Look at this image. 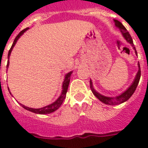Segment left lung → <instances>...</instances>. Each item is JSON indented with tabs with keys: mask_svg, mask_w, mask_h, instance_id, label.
Returning a JSON list of instances; mask_svg holds the SVG:
<instances>
[{
	"mask_svg": "<svg viewBox=\"0 0 148 148\" xmlns=\"http://www.w3.org/2000/svg\"><path fill=\"white\" fill-rule=\"evenodd\" d=\"M114 22L115 27L119 29L120 31H121V33L122 36H123L124 39L127 40V42H128L129 44L133 47V49L134 50V52H135L136 55L138 56V53H137L136 48L135 47H134V45L133 40H132L131 35H130V34L127 32V29L125 28V27H124L119 21H117V20L114 19ZM138 73L136 74V76L135 77H134V79L132 84L129 86L128 88H127L126 90H124V92H122L121 95H117V96H115V97H108V96H104V95H101V94H100L99 92H97V90L94 88L92 81H91V79H90V87L91 90H92V93L94 94V95L98 99L99 101H101L102 103H105V104H108V105H117V104H121V103H124V102L127 101L131 96H132V95H133L134 93L136 88L138 87V83H139V81H140V67L139 62L138 63Z\"/></svg>",
	"mask_w": 148,
	"mask_h": 148,
	"instance_id": "left-lung-1",
	"label": "left lung"
}]
</instances>
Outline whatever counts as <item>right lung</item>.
<instances>
[{"mask_svg":"<svg viewBox=\"0 0 148 148\" xmlns=\"http://www.w3.org/2000/svg\"><path fill=\"white\" fill-rule=\"evenodd\" d=\"M29 27H27V28L24 29L22 31H21L19 33V34L16 37V38H15L14 40V43H13L12 46H11L10 51L8 52V64H7V68H8V67H9V59H10V53H11L13 48H14V47L15 45H16V43H17V41L18 40V39H19V38L24 34V32L27 31ZM72 73H73V71H70L65 74L64 79V81H63L62 83V91L60 93V96L58 97V99H57L55 101H53V103H51V104H48V105L40 108H29V107H26V106L24 105V104H22V103H20V104H21L24 109H26V110H29V111H31V112L38 114H51V113L54 112L55 110H57L58 108H60V105L62 104L63 101H64V100L65 97H66V94H67V88H68V86H69L70 80H71V76ZM8 90H9V92H10V94L11 95L9 88H8Z\"/></svg>","mask_w":148,"mask_h":148,"instance_id":"1","label":"right lung"}]
</instances>
